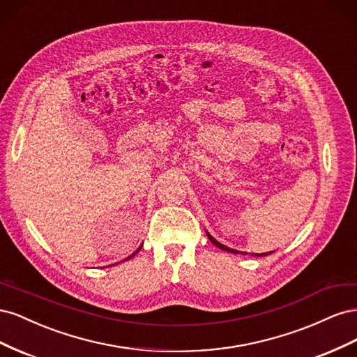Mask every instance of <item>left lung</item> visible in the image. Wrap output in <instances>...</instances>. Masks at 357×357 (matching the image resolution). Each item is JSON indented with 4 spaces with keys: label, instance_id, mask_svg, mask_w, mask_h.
Here are the masks:
<instances>
[{
    "label": "left lung",
    "instance_id": "8db88e82",
    "mask_svg": "<svg viewBox=\"0 0 357 357\" xmlns=\"http://www.w3.org/2000/svg\"><path fill=\"white\" fill-rule=\"evenodd\" d=\"M207 232V231H205ZM207 236H208V240L215 245V247H219L220 250H225V252H228V253H234V255H252V256H256V257H259V256H266V255H271V253H274V250L273 252H268V253H245V252H238V250H235V248H231V247H228V245H223V244H220L218 240L215 238H213V236L207 232Z\"/></svg>",
    "mask_w": 357,
    "mask_h": 357
}]
</instances>
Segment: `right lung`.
Returning <instances> with one entry per match:
<instances>
[{
	"instance_id": "1",
	"label": "right lung",
	"mask_w": 357,
	"mask_h": 357,
	"mask_svg": "<svg viewBox=\"0 0 357 357\" xmlns=\"http://www.w3.org/2000/svg\"><path fill=\"white\" fill-rule=\"evenodd\" d=\"M142 247H143V244H142V245H139V247H138V248H137V250H135V252H134V253H132V255H131V256H128V257H126V259H125V261H128V259H131V257H134V256H135V255H137V253H138V252H139V250H142Z\"/></svg>"
}]
</instances>
